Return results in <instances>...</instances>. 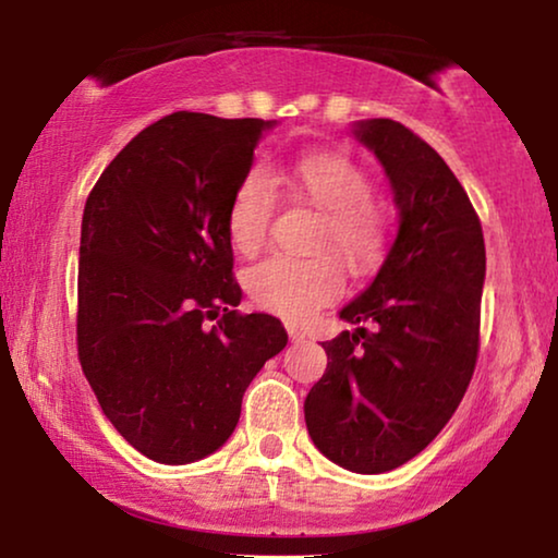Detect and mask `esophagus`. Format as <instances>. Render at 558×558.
Segmentation results:
<instances>
[{
  "instance_id": "obj_1",
  "label": "esophagus",
  "mask_w": 558,
  "mask_h": 558,
  "mask_svg": "<svg viewBox=\"0 0 558 558\" xmlns=\"http://www.w3.org/2000/svg\"><path fill=\"white\" fill-rule=\"evenodd\" d=\"M287 332H289V340H292V342H304V332L296 330V327L289 325Z\"/></svg>"
}]
</instances>
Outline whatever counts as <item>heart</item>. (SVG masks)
I'll list each match as a JSON object with an SVG mask.
<instances>
[{
    "mask_svg": "<svg viewBox=\"0 0 558 558\" xmlns=\"http://www.w3.org/2000/svg\"><path fill=\"white\" fill-rule=\"evenodd\" d=\"M296 193L325 210L319 243L342 256L350 271L376 266L388 243V213L371 197V180L338 151H307L284 178ZM277 210V182L264 167H251L228 205V239L241 254L262 248ZM246 289L258 307L302 323L342 292V269L332 254H271L246 271Z\"/></svg>",
    "mask_w": 558,
    "mask_h": 558,
    "instance_id": "heart-1",
    "label": "heart"
}]
</instances>
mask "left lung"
Instances as JSON below:
<instances>
[{
  "label": "left lung",
  "instance_id": "left-lung-1",
  "mask_svg": "<svg viewBox=\"0 0 558 558\" xmlns=\"http://www.w3.org/2000/svg\"><path fill=\"white\" fill-rule=\"evenodd\" d=\"M353 132L384 165L399 233L371 287L340 310L357 330L323 342L327 371L304 399V422L327 460L378 475L422 452L468 391L485 241L460 180L422 136L391 119Z\"/></svg>",
  "mask_w": 558,
  "mask_h": 558
}]
</instances>
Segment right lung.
I'll use <instances>...</instances> for the list:
<instances>
[{
    "label": "right lung",
    "mask_w": 558,
    "mask_h": 558,
    "mask_svg": "<svg viewBox=\"0 0 558 558\" xmlns=\"http://www.w3.org/2000/svg\"><path fill=\"white\" fill-rule=\"evenodd\" d=\"M264 119L174 111L101 172L81 223L78 361L106 418L149 460L226 445L243 393L287 332L241 315L228 205Z\"/></svg>",
    "instance_id": "1"
}]
</instances>
